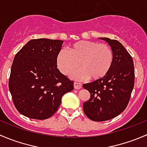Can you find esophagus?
Instances as JSON below:
<instances>
[{"label":"esophagus","mask_w":147,"mask_h":147,"mask_svg":"<svg viewBox=\"0 0 147 147\" xmlns=\"http://www.w3.org/2000/svg\"><path fill=\"white\" fill-rule=\"evenodd\" d=\"M82 87V84L80 82H74V88L76 89V90H79Z\"/></svg>","instance_id":"obj_1"}]
</instances>
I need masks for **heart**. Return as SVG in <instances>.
Here are the masks:
<instances>
[{"label": "heart", "instance_id": "heart-1", "mask_svg": "<svg viewBox=\"0 0 147 147\" xmlns=\"http://www.w3.org/2000/svg\"><path fill=\"white\" fill-rule=\"evenodd\" d=\"M114 55L112 49L107 44L94 41L81 40L67 47V52L62 50L57 56V66L60 72L72 78L82 80L89 78L99 80L105 78L113 64Z\"/></svg>", "mask_w": 147, "mask_h": 147}]
</instances>
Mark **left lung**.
Listing matches in <instances>:
<instances>
[{"mask_svg": "<svg viewBox=\"0 0 147 147\" xmlns=\"http://www.w3.org/2000/svg\"><path fill=\"white\" fill-rule=\"evenodd\" d=\"M111 47L114 55L113 64L102 79L83 84L90 93V98L83 104L84 112L95 121L113 119L127 107L134 84L132 57L116 40L99 38Z\"/></svg>", "mask_w": 147, "mask_h": 147, "instance_id": "8db88e82", "label": "left lung"}]
</instances>
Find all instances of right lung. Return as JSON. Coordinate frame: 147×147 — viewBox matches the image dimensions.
I'll return each instance as SVG.
<instances>
[{"label":"right lung","mask_w":147,"mask_h":147,"mask_svg":"<svg viewBox=\"0 0 147 147\" xmlns=\"http://www.w3.org/2000/svg\"><path fill=\"white\" fill-rule=\"evenodd\" d=\"M63 41L47 38L28 41L16 55L9 90L21 115L46 119L54 115L62 97L73 90V81L57 68V56Z\"/></svg>","instance_id":"1"}]
</instances>
